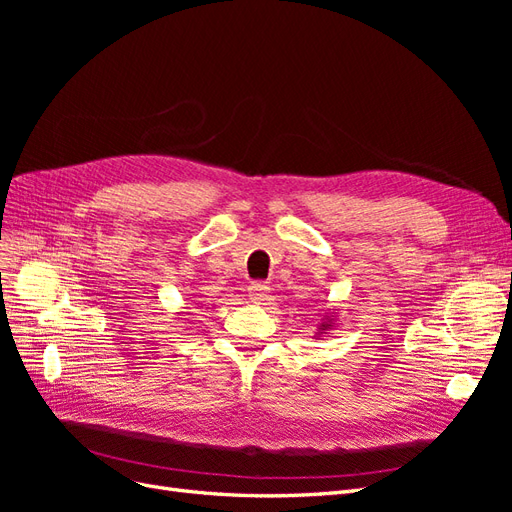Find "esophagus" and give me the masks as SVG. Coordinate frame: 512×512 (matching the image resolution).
<instances>
[{
  "mask_svg": "<svg viewBox=\"0 0 512 512\" xmlns=\"http://www.w3.org/2000/svg\"><path fill=\"white\" fill-rule=\"evenodd\" d=\"M269 286L265 282H254L250 288H247V297L252 299V303H262L267 299Z\"/></svg>",
  "mask_w": 512,
  "mask_h": 512,
  "instance_id": "obj_1",
  "label": "esophagus"
}]
</instances>
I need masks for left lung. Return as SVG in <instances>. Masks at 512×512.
I'll return each mask as SVG.
<instances>
[{
	"label": "left lung",
	"mask_w": 512,
	"mask_h": 512,
	"mask_svg": "<svg viewBox=\"0 0 512 512\" xmlns=\"http://www.w3.org/2000/svg\"><path fill=\"white\" fill-rule=\"evenodd\" d=\"M335 314H337V312H327V314H324L322 322L318 324V333H316V337H318V335H324V333H327V331L333 327V324H335Z\"/></svg>",
	"instance_id": "obj_1"
}]
</instances>
